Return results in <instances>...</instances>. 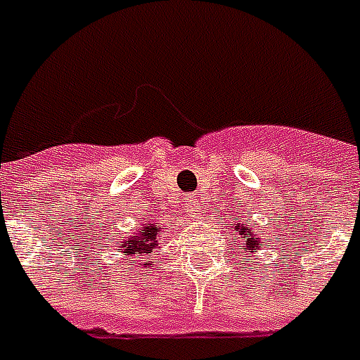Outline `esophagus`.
I'll use <instances>...</instances> for the list:
<instances>
[{
    "mask_svg": "<svg viewBox=\"0 0 360 360\" xmlns=\"http://www.w3.org/2000/svg\"><path fill=\"white\" fill-rule=\"evenodd\" d=\"M186 205H188V207H191L192 211H194V213H200V211H202V209H203L202 200H200V198H196V196H188V198H186Z\"/></svg>",
    "mask_w": 360,
    "mask_h": 360,
    "instance_id": "esophagus-1",
    "label": "esophagus"
}]
</instances>
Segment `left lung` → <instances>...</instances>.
I'll return each instance as SVG.
<instances>
[{
  "mask_svg": "<svg viewBox=\"0 0 360 360\" xmlns=\"http://www.w3.org/2000/svg\"><path fill=\"white\" fill-rule=\"evenodd\" d=\"M233 231L239 236L240 243H243V252H248V256H254L259 248H262V239L257 237V233H254V226H246L245 222H237V224H231Z\"/></svg>",
  "mask_w": 360,
  "mask_h": 360,
  "instance_id": "left-lung-1",
  "label": "left lung"
}]
</instances>
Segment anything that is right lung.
<instances>
[{"instance_id": "right-lung-1", "label": "right lung", "mask_w": 360, "mask_h": 360, "mask_svg": "<svg viewBox=\"0 0 360 360\" xmlns=\"http://www.w3.org/2000/svg\"><path fill=\"white\" fill-rule=\"evenodd\" d=\"M164 228L153 219L138 222L132 231H127V236L117 243V252L123 254L124 259H129L130 267L151 269L155 262H147L149 254L160 248V237Z\"/></svg>"}]
</instances>
